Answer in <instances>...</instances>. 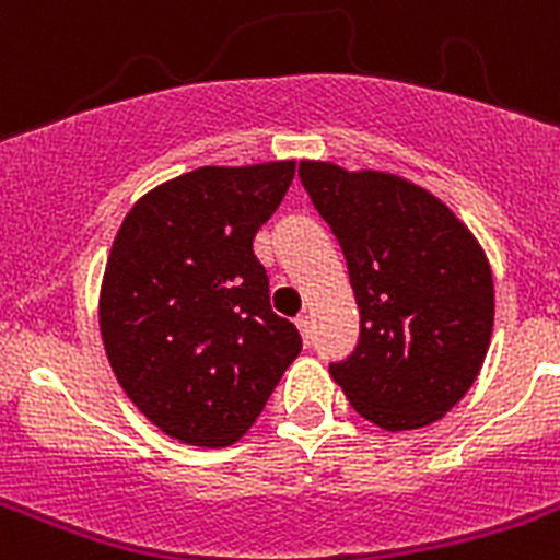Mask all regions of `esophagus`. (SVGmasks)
<instances>
[{
    "label": "esophagus",
    "mask_w": 560,
    "mask_h": 560,
    "mask_svg": "<svg viewBox=\"0 0 560 560\" xmlns=\"http://www.w3.org/2000/svg\"><path fill=\"white\" fill-rule=\"evenodd\" d=\"M296 328H300V334H303L305 341H311V334H314V325H311V316L308 314L296 316Z\"/></svg>",
    "instance_id": "34e87169"
}]
</instances>
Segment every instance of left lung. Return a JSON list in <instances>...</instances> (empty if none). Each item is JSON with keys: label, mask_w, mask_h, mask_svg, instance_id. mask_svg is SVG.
Segmentation results:
<instances>
[{"label": "left lung", "mask_w": 560, "mask_h": 560, "mask_svg": "<svg viewBox=\"0 0 560 560\" xmlns=\"http://www.w3.org/2000/svg\"><path fill=\"white\" fill-rule=\"evenodd\" d=\"M300 179L348 260L359 345L330 375L361 418L387 432L429 427L482 370L493 277L468 226L393 173L300 162Z\"/></svg>", "instance_id": "left-lung-1"}]
</instances>
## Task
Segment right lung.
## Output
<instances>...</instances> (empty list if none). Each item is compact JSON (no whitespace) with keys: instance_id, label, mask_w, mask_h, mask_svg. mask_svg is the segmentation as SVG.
Segmentation results:
<instances>
[{"instance_id":"add662e5","label":"right lung","mask_w":560,"mask_h":560,"mask_svg":"<svg viewBox=\"0 0 560 560\" xmlns=\"http://www.w3.org/2000/svg\"><path fill=\"white\" fill-rule=\"evenodd\" d=\"M291 179V160L199 167L145 192L114 237L101 289L108 364L182 443H235L303 350L252 249Z\"/></svg>"}]
</instances>
